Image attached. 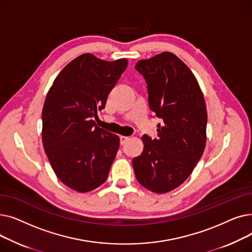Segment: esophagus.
Listing matches in <instances>:
<instances>
[{"label":"esophagus","mask_w":252,"mask_h":252,"mask_svg":"<svg viewBox=\"0 0 252 252\" xmlns=\"http://www.w3.org/2000/svg\"><path fill=\"white\" fill-rule=\"evenodd\" d=\"M129 137H126V136H121L119 137V140H121V145H125L126 143V141H128Z\"/></svg>","instance_id":"esophagus-1"}]
</instances>
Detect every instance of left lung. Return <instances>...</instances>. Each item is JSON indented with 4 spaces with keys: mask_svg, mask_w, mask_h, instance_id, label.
<instances>
[{
    "mask_svg": "<svg viewBox=\"0 0 252 252\" xmlns=\"http://www.w3.org/2000/svg\"><path fill=\"white\" fill-rule=\"evenodd\" d=\"M136 69L147 83L150 109L163 123L157 126V139L142 137L134 171L143 187L162 194L186 181L203 154L206 105L195 75L173 53L140 60Z\"/></svg>",
    "mask_w": 252,
    "mask_h": 252,
    "instance_id": "obj_1",
    "label": "left lung"
}]
</instances>
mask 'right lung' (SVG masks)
Segmentation results:
<instances>
[{
  "label": "right lung",
  "instance_id": "obj_1",
  "mask_svg": "<svg viewBox=\"0 0 252 252\" xmlns=\"http://www.w3.org/2000/svg\"><path fill=\"white\" fill-rule=\"evenodd\" d=\"M126 58L105 61L86 53L69 62L50 88L42 112V140L50 164L70 189L85 193L106 181L119 137L96 126Z\"/></svg>",
  "mask_w": 252,
  "mask_h": 252
}]
</instances>
